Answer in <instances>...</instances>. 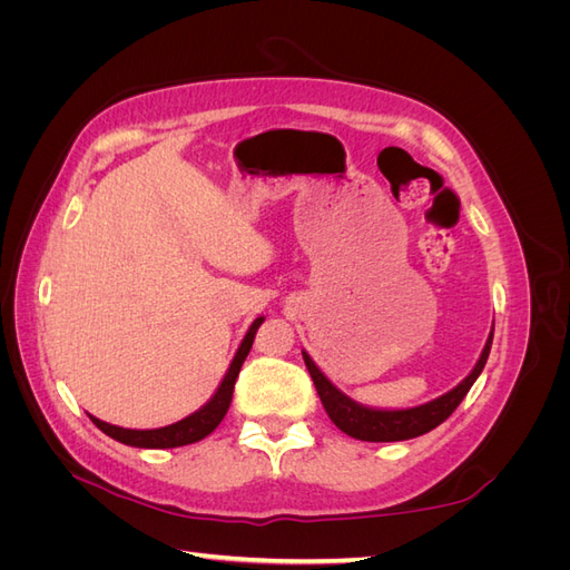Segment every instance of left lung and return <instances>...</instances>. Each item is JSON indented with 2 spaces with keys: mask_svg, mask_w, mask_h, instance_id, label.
Listing matches in <instances>:
<instances>
[{
  "mask_svg": "<svg viewBox=\"0 0 570 570\" xmlns=\"http://www.w3.org/2000/svg\"><path fill=\"white\" fill-rule=\"evenodd\" d=\"M492 337H494V327L488 335L485 347H482L473 371L465 375L454 390L444 392L433 402H425L421 406H411V409H375V406L358 404L340 387H335L331 383V377L316 366V361L304 350H302V356L308 373H312V381L316 385L325 413L331 416V421L342 430V433L364 442H400V440L425 435L433 428H438L442 421L452 416L454 409L461 404L463 396L469 394V390L478 381L482 368H485L490 350H492Z\"/></svg>",
  "mask_w": 570,
  "mask_h": 570,
  "instance_id": "obj_1",
  "label": "left lung"
}]
</instances>
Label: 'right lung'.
I'll use <instances>...</instances> for the list:
<instances>
[{"instance_id":"1","label":"right lung","mask_w":570,"mask_h":570,"mask_svg":"<svg viewBox=\"0 0 570 570\" xmlns=\"http://www.w3.org/2000/svg\"><path fill=\"white\" fill-rule=\"evenodd\" d=\"M264 323V316L254 318V323L249 325L247 335L239 342V347L230 361V366L223 375L220 385L216 387V392L212 394V400L206 402L204 406H199L195 413H189L183 421L170 423L164 428H151V430H132V428H120V425H111L107 421H99L95 416H90V421L101 430V433L114 438L120 444L128 446H140V450H174V446H185L204 440L206 435H212L214 430L218 428V423L226 416L230 402H233V390H235V381L237 373L243 368L245 358L252 350L254 335L258 331V325Z\"/></svg>"}]
</instances>
